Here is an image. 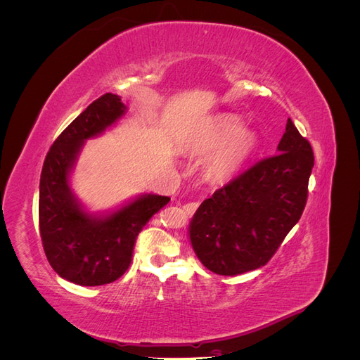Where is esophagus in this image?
I'll list each match as a JSON object with an SVG mask.
<instances>
[{
  "label": "esophagus",
  "instance_id": "34e87169",
  "mask_svg": "<svg viewBox=\"0 0 360 360\" xmlns=\"http://www.w3.org/2000/svg\"><path fill=\"white\" fill-rule=\"evenodd\" d=\"M197 209H198V202H189L183 207V210L186 214H193Z\"/></svg>",
  "mask_w": 360,
  "mask_h": 360
}]
</instances>
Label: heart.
I'll return each instance as SVG.
<instances>
[{
  "label": "heart",
  "mask_w": 360,
  "mask_h": 360,
  "mask_svg": "<svg viewBox=\"0 0 360 360\" xmlns=\"http://www.w3.org/2000/svg\"><path fill=\"white\" fill-rule=\"evenodd\" d=\"M197 147L202 153L218 150L207 163V174L213 181H228L252 155L257 136L252 130H240V122L237 118H224Z\"/></svg>",
  "instance_id": "heart-1"
}]
</instances>
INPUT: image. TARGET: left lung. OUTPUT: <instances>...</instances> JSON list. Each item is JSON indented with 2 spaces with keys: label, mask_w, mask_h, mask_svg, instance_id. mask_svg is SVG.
I'll return each mask as SVG.
<instances>
[{
  "label": "left lung",
  "mask_w": 360,
  "mask_h": 360,
  "mask_svg": "<svg viewBox=\"0 0 360 360\" xmlns=\"http://www.w3.org/2000/svg\"><path fill=\"white\" fill-rule=\"evenodd\" d=\"M312 167V147L288 118L276 155L217 189L195 212L189 237L201 263L222 276L264 266L300 219Z\"/></svg>",
  "instance_id": "left-lung-1"
}]
</instances>
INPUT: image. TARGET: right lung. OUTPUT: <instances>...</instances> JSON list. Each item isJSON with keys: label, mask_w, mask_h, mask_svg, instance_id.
Masks as SVG:
<instances>
[{"label": "right lung", "mask_w": 360, "mask_h": 360, "mask_svg": "<svg viewBox=\"0 0 360 360\" xmlns=\"http://www.w3.org/2000/svg\"><path fill=\"white\" fill-rule=\"evenodd\" d=\"M117 94L106 93L63 130L48 151L40 176L39 226L52 269L76 285L114 282L129 269L136 237L168 197L143 193L106 213H90L75 197L70 174L86 139L102 135L126 114Z\"/></svg>", "instance_id": "obj_1"}]
</instances>
